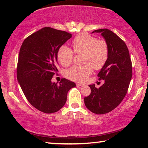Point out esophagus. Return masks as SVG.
I'll return each mask as SVG.
<instances>
[{"label":"esophagus","instance_id":"obj_1","mask_svg":"<svg viewBox=\"0 0 148 148\" xmlns=\"http://www.w3.org/2000/svg\"><path fill=\"white\" fill-rule=\"evenodd\" d=\"M76 86H77V87H82V86H83V84H76Z\"/></svg>","mask_w":148,"mask_h":148}]
</instances>
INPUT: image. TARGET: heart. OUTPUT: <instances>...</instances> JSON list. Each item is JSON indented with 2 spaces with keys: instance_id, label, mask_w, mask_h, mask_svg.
<instances>
[{
  "instance_id": "obj_1",
  "label": "heart",
  "mask_w": 148,
  "mask_h": 148,
  "mask_svg": "<svg viewBox=\"0 0 148 148\" xmlns=\"http://www.w3.org/2000/svg\"><path fill=\"white\" fill-rule=\"evenodd\" d=\"M74 52L84 54V66L71 67L65 72V76L75 82H83L88 78L95 70L103 68L108 59L109 49L106 42L98 40L87 33H81L72 42ZM74 53L71 48L62 46L57 52V58L62 66H69L74 58Z\"/></svg>"
}]
</instances>
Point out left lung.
I'll use <instances>...</instances> for the list:
<instances>
[{
    "instance_id": "8db88e82",
    "label": "left lung",
    "mask_w": 148,
    "mask_h": 148,
    "mask_svg": "<svg viewBox=\"0 0 148 148\" xmlns=\"http://www.w3.org/2000/svg\"><path fill=\"white\" fill-rule=\"evenodd\" d=\"M101 33L108 46L109 56L106 63L99 72V79L104 84L95 87L89 85L91 92L84 98L86 108L92 113L104 114L116 108L124 99L132 76V62L125 42L108 29L95 30L92 33Z\"/></svg>"
}]
</instances>
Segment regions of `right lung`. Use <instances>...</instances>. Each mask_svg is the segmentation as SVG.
<instances>
[{"instance_id": "add662e5", "label": "right lung", "mask_w": 148, "mask_h": 148, "mask_svg": "<svg viewBox=\"0 0 148 148\" xmlns=\"http://www.w3.org/2000/svg\"><path fill=\"white\" fill-rule=\"evenodd\" d=\"M71 38L69 32L44 27L27 37L20 48L17 81L29 103L44 113L62 108L69 91L76 87L74 82L65 78L59 84L51 82L58 71V50Z\"/></svg>"}]
</instances>
